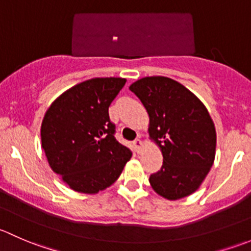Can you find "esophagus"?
Instances as JSON below:
<instances>
[{
  "mask_svg": "<svg viewBox=\"0 0 251 251\" xmlns=\"http://www.w3.org/2000/svg\"><path fill=\"white\" fill-rule=\"evenodd\" d=\"M133 146H135L136 151H138V153H140L141 149L143 148V142H142L140 138H136V140L133 141Z\"/></svg>",
  "mask_w": 251,
  "mask_h": 251,
  "instance_id": "1",
  "label": "esophagus"
}]
</instances>
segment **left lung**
<instances>
[{
    "instance_id": "8db88e82",
    "label": "left lung",
    "mask_w": 251,
    "mask_h": 251,
    "mask_svg": "<svg viewBox=\"0 0 251 251\" xmlns=\"http://www.w3.org/2000/svg\"><path fill=\"white\" fill-rule=\"evenodd\" d=\"M149 115V136L163 153V166L151 175L154 191L170 201L199 188L215 159L216 131L203 103L177 81L143 77L130 86Z\"/></svg>"
}]
</instances>
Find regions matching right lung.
Instances as JSON below:
<instances>
[{
	"label": "right lung",
	"mask_w": 251,
	"mask_h": 251,
	"mask_svg": "<svg viewBox=\"0 0 251 251\" xmlns=\"http://www.w3.org/2000/svg\"><path fill=\"white\" fill-rule=\"evenodd\" d=\"M125 82L121 77L83 81L58 97L45 114L41 142L48 164L74 191H103L132 156L116 141L108 111Z\"/></svg>",
	"instance_id": "right-lung-1"
}]
</instances>
